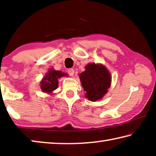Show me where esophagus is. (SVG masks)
<instances>
[{
	"label": "esophagus",
	"instance_id": "esophagus-1",
	"mask_svg": "<svg viewBox=\"0 0 156 156\" xmlns=\"http://www.w3.org/2000/svg\"><path fill=\"white\" fill-rule=\"evenodd\" d=\"M68 73L70 76H73V75H74V69H69L68 70Z\"/></svg>",
	"mask_w": 156,
	"mask_h": 156
}]
</instances>
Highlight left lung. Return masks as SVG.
Listing matches in <instances>:
<instances>
[{"instance_id":"obj_1","label":"left lung","mask_w":156,"mask_h":156,"mask_svg":"<svg viewBox=\"0 0 156 156\" xmlns=\"http://www.w3.org/2000/svg\"><path fill=\"white\" fill-rule=\"evenodd\" d=\"M80 83L86 97L91 101L101 99L111 84V76L102 65L89 64L80 74Z\"/></svg>"}]
</instances>
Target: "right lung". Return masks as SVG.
I'll list each match as a JSON object with an SVG mask.
<instances>
[{"label":"right lung","mask_w":156,"mask_h":156,"mask_svg":"<svg viewBox=\"0 0 156 156\" xmlns=\"http://www.w3.org/2000/svg\"><path fill=\"white\" fill-rule=\"evenodd\" d=\"M66 75H67L66 73L58 71L49 70V73H47L45 77L41 82V89L44 92H47V93L52 92L58 87V79Z\"/></svg>","instance_id":"add662e5"}]
</instances>
